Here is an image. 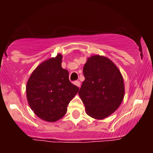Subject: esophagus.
I'll list each match as a JSON object with an SVG mask.
<instances>
[{
  "mask_svg": "<svg viewBox=\"0 0 153 153\" xmlns=\"http://www.w3.org/2000/svg\"><path fill=\"white\" fill-rule=\"evenodd\" d=\"M74 84H75V85H76L78 87H79V88L81 87V82H80V81H74Z\"/></svg>",
  "mask_w": 153,
  "mask_h": 153,
  "instance_id": "34e87169",
  "label": "esophagus"
}]
</instances>
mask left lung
<instances>
[{
	"label": "left lung",
	"mask_w": 153,
	"mask_h": 153,
	"mask_svg": "<svg viewBox=\"0 0 153 153\" xmlns=\"http://www.w3.org/2000/svg\"><path fill=\"white\" fill-rule=\"evenodd\" d=\"M83 81L78 95L87 115L104 119L121 105L124 97V84L118 67L109 58L93 55L87 58Z\"/></svg>",
	"instance_id": "obj_1"
}]
</instances>
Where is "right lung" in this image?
<instances>
[{"label":"right lung","instance_id":"obj_1","mask_svg":"<svg viewBox=\"0 0 153 153\" xmlns=\"http://www.w3.org/2000/svg\"><path fill=\"white\" fill-rule=\"evenodd\" d=\"M62 55L49 58L32 72L27 84L28 104L35 115L48 122L61 119L79 88L69 81L61 67Z\"/></svg>","mask_w":153,"mask_h":153}]
</instances>
